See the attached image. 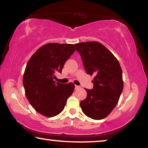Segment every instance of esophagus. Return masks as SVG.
<instances>
[{"label": "esophagus", "mask_w": 148, "mask_h": 148, "mask_svg": "<svg viewBox=\"0 0 148 148\" xmlns=\"http://www.w3.org/2000/svg\"><path fill=\"white\" fill-rule=\"evenodd\" d=\"M79 88H80V86H77V85H75V89H76V90H77V89H78Z\"/></svg>", "instance_id": "obj_1"}]
</instances>
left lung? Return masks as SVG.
<instances>
[{
    "instance_id": "obj_1",
    "label": "left lung",
    "mask_w": 148,
    "mask_h": 148,
    "mask_svg": "<svg viewBox=\"0 0 148 148\" xmlns=\"http://www.w3.org/2000/svg\"><path fill=\"white\" fill-rule=\"evenodd\" d=\"M74 45L86 73L95 76L93 88H85L87 97L80 101V107L87 116L101 120L114 109L123 89L121 68L113 54L98 41Z\"/></svg>"
}]
</instances>
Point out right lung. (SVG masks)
Returning a JSON list of instances; mask_svg holds the SVG:
<instances>
[{
  "label": "right lung",
  "instance_id": "right-lung-1",
  "mask_svg": "<svg viewBox=\"0 0 148 148\" xmlns=\"http://www.w3.org/2000/svg\"><path fill=\"white\" fill-rule=\"evenodd\" d=\"M76 48L72 44L50 43L37 49L27 64L23 83L27 100L39 113L47 117L63 111L74 84L56 82L64 64Z\"/></svg>",
  "mask_w": 148,
  "mask_h": 148
}]
</instances>
